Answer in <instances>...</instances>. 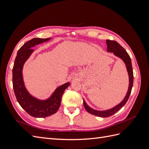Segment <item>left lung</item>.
<instances>
[{
	"label": "left lung",
	"mask_w": 149,
	"mask_h": 149,
	"mask_svg": "<svg viewBox=\"0 0 149 149\" xmlns=\"http://www.w3.org/2000/svg\"><path fill=\"white\" fill-rule=\"evenodd\" d=\"M106 43L107 45V52H113L115 55L121 58L125 63L129 76V85L128 91L127 93V94H126L125 98L124 99V100L122 101L119 104L109 110H107L104 111H99L96 110H94L91 109V107H89L87 105V104L86 103L84 100H83L84 107L85 108V109L89 113L96 116L102 117V118H107V117L112 116L115 113H116L117 112L119 111L121 108L125 104V103L127 102V100H129L130 93H131L134 81V74L131 59H130V57L129 55L127 52L125 51V49L122 47L120 45H119L117 42L114 41V40H106Z\"/></svg>",
	"instance_id": "left-lung-1"
}]
</instances>
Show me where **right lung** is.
I'll use <instances>...</instances> for the list:
<instances>
[{
    "instance_id": "1",
    "label": "right lung",
    "mask_w": 149,
    "mask_h": 149,
    "mask_svg": "<svg viewBox=\"0 0 149 149\" xmlns=\"http://www.w3.org/2000/svg\"><path fill=\"white\" fill-rule=\"evenodd\" d=\"M49 39L34 38L26 42L18 51L12 69L13 88L17 100L20 106L34 118H45L56 113L60 106L63 94L70 84L67 83L58 87L52 96L45 101H40L31 96L24 86L22 68L25 61L33 51L31 47Z\"/></svg>"
}]
</instances>
